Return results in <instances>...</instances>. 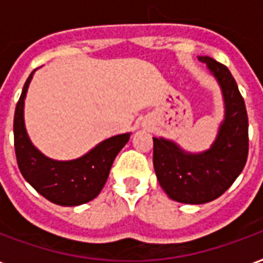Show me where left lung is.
<instances>
[{"mask_svg":"<svg viewBox=\"0 0 263 263\" xmlns=\"http://www.w3.org/2000/svg\"><path fill=\"white\" fill-rule=\"evenodd\" d=\"M198 60L218 83L224 120L207 151L193 154L165 138H154V167L160 187L175 201L204 204L218 198L242 172L248 158V115L231 71L209 56Z\"/></svg>","mask_w":263,"mask_h":263,"instance_id":"1","label":"left lung"}]
</instances>
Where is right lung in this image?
Segmentation results:
<instances>
[{
	"label": "right lung",
	"mask_w": 263,
	"mask_h": 263,
	"mask_svg": "<svg viewBox=\"0 0 263 263\" xmlns=\"http://www.w3.org/2000/svg\"><path fill=\"white\" fill-rule=\"evenodd\" d=\"M33 73L35 70L28 77L15 108V154L21 173L37 193L52 203L65 207L88 203L103 190L115 156L129 141L131 134L126 132L104 139L77 159L48 158L31 142L24 120L25 97Z\"/></svg>",
	"instance_id": "add662e5"
}]
</instances>
